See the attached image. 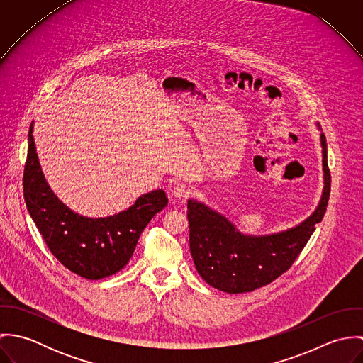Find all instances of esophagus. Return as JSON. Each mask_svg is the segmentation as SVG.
<instances>
[{
    "mask_svg": "<svg viewBox=\"0 0 363 363\" xmlns=\"http://www.w3.org/2000/svg\"><path fill=\"white\" fill-rule=\"evenodd\" d=\"M172 194H173L176 199H179V200H187V199L190 197V194H191V189H190L187 184H184V183H177V184L173 187Z\"/></svg>",
    "mask_w": 363,
    "mask_h": 363,
    "instance_id": "1",
    "label": "esophagus"
}]
</instances>
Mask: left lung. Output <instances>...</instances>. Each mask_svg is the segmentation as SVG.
Instances as JSON below:
<instances>
[{
    "label": "left lung",
    "instance_id": "left-lung-1",
    "mask_svg": "<svg viewBox=\"0 0 363 363\" xmlns=\"http://www.w3.org/2000/svg\"><path fill=\"white\" fill-rule=\"evenodd\" d=\"M320 140L324 190L318 207L295 228L274 235L249 236L216 211L196 200L187 201L190 252L199 274L211 286L228 294L252 292L275 281L298 259L315 225L321 222L330 199L331 174L323 133Z\"/></svg>",
    "mask_w": 363,
    "mask_h": 363
}]
</instances>
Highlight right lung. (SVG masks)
<instances>
[{
    "label": "right lung",
    "instance_id": "1",
    "mask_svg": "<svg viewBox=\"0 0 363 363\" xmlns=\"http://www.w3.org/2000/svg\"><path fill=\"white\" fill-rule=\"evenodd\" d=\"M32 133L33 124L28 134L23 197L49 250L65 268L86 279L118 272L131 259L145 226L167 206L166 193L154 190L143 194L134 206L113 216H82L64 206L50 190Z\"/></svg>",
    "mask_w": 363,
    "mask_h": 363
}]
</instances>
